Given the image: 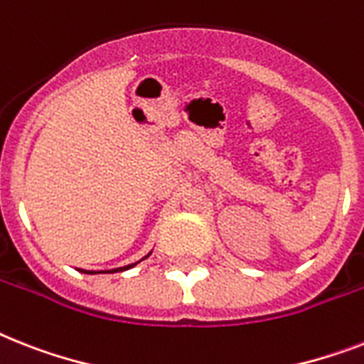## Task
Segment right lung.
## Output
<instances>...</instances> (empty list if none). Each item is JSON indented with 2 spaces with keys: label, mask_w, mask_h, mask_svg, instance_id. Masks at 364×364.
Listing matches in <instances>:
<instances>
[{
  "label": "right lung",
  "mask_w": 364,
  "mask_h": 364,
  "mask_svg": "<svg viewBox=\"0 0 364 364\" xmlns=\"http://www.w3.org/2000/svg\"><path fill=\"white\" fill-rule=\"evenodd\" d=\"M149 254H151V252H149ZM149 254H147V256H149ZM147 256H146V258H147ZM146 258H141V259H146ZM136 264H138V262H136ZM136 264L125 265V267H117V269H112V271H84V269H80V271H82V273H87V274H95V273H119V271H127V269L134 267Z\"/></svg>",
  "instance_id": "obj_1"
}]
</instances>
